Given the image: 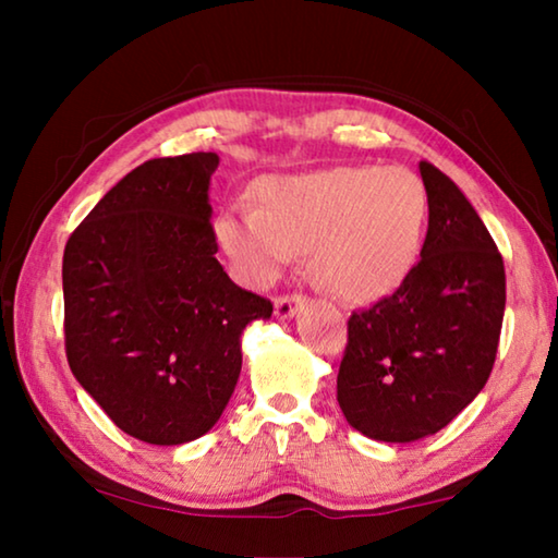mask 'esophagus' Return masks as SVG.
I'll return each mask as SVG.
<instances>
[{
    "label": "esophagus",
    "instance_id": "1",
    "mask_svg": "<svg viewBox=\"0 0 558 558\" xmlns=\"http://www.w3.org/2000/svg\"><path fill=\"white\" fill-rule=\"evenodd\" d=\"M305 305H307V298L300 295V292H292V295H280V298H276V315L280 319H288Z\"/></svg>",
    "mask_w": 558,
    "mask_h": 558
}]
</instances>
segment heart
Listing matches in <instances>:
<instances>
[{"label": "heart", "instance_id": "obj_1", "mask_svg": "<svg viewBox=\"0 0 558 558\" xmlns=\"http://www.w3.org/2000/svg\"><path fill=\"white\" fill-rule=\"evenodd\" d=\"M428 189L409 167H332L268 177L258 209L229 206L214 221L219 248L251 286H268L298 253L335 295L374 302L418 260Z\"/></svg>", "mask_w": 558, "mask_h": 558}]
</instances>
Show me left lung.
<instances>
[{"label": "left lung", "mask_w": 558, "mask_h": 558, "mask_svg": "<svg viewBox=\"0 0 558 558\" xmlns=\"http://www.w3.org/2000/svg\"><path fill=\"white\" fill-rule=\"evenodd\" d=\"M428 233L391 295L352 313L337 401L366 438L411 442L446 428L483 391L505 317V260L452 179L421 162Z\"/></svg>", "instance_id": "1"}]
</instances>
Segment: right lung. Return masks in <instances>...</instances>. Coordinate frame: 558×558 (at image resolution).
Wrapping results in <instances>:
<instances>
[{"instance_id":"add662e5","label":"right lung","mask_w":558,"mask_h":558,"mask_svg":"<svg viewBox=\"0 0 558 558\" xmlns=\"http://www.w3.org/2000/svg\"><path fill=\"white\" fill-rule=\"evenodd\" d=\"M219 155L159 157L96 204L63 251L65 356L128 436L182 446L209 433L241 374V332L272 302L216 260Z\"/></svg>"}]
</instances>
